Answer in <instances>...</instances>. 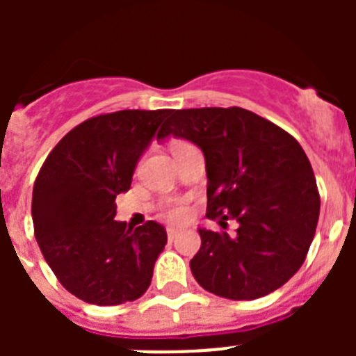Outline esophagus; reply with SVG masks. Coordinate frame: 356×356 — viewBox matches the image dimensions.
Instances as JSON below:
<instances>
[{
    "label": "esophagus",
    "mask_w": 356,
    "mask_h": 356,
    "mask_svg": "<svg viewBox=\"0 0 356 356\" xmlns=\"http://www.w3.org/2000/svg\"><path fill=\"white\" fill-rule=\"evenodd\" d=\"M178 234H180V232H178L176 228H168V238H169V241H175V238L178 237Z\"/></svg>",
    "instance_id": "obj_1"
}]
</instances>
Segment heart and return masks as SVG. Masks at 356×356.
<instances>
[{"label":"heart","mask_w":356,"mask_h":356,"mask_svg":"<svg viewBox=\"0 0 356 356\" xmlns=\"http://www.w3.org/2000/svg\"><path fill=\"white\" fill-rule=\"evenodd\" d=\"M162 213L165 219H169V221L180 222L184 221V219H187L188 209L184 203H180V201H171V203H165V205H163Z\"/></svg>","instance_id":"b5f03b06"}]
</instances>
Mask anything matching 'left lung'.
I'll list each match as a JSON object with an SVG mask.
<instances>
[{"mask_svg":"<svg viewBox=\"0 0 356 356\" xmlns=\"http://www.w3.org/2000/svg\"><path fill=\"white\" fill-rule=\"evenodd\" d=\"M196 144L207 163V217L237 221V234L200 228L191 271L228 300L271 294L298 273L316 235L321 197L300 143L250 110L207 106L171 112L156 139Z\"/></svg>","mask_w":356,"mask_h":356,"instance_id":"left-lung-1","label":"left lung"}]
</instances>
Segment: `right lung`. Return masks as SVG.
I'll return each mask as SVG.
<instances>
[{
    "mask_svg": "<svg viewBox=\"0 0 356 356\" xmlns=\"http://www.w3.org/2000/svg\"><path fill=\"white\" fill-rule=\"evenodd\" d=\"M169 110H119L72 128L42 163L31 197L44 260L65 291L99 307L135 301L147 291L168 234L155 221H114L115 196Z\"/></svg>",
    "mask_w": 356,
    "mask_h": 356,
    "instance_id": "1",
    "label": "right lung"
}]
</instances>
